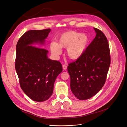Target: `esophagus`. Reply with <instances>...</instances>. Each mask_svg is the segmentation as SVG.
<instances>
[{"label": "esophagus", "mask_w": 127, "mask_h": 127, "mask_svg": "<svg viewBox=\"0 0 127 127\" xmlns=\"http://www.w3.org/2000/svg\"><path fill=\"white\" fill-rule=\"evenodd\" d=\"M63 70H66V69H67V66L66 65H63Z\"/></svg>", "instance_id": "34e87169"}]
</instances>
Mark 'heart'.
I'll list each match as a JSON object with an SVG mask.
<instances>
[{
	"instance_id": "obj_1",
	"label": "heart",
	"mask_w": 127,
	"mask_h": 127,
	"mask_svg": "<svg viewBox=\"0 0 127 127\" xmlns=\"http://www.w3.org/2000/svg\"><path fill=\"white\" fill-rule=\"evenodd\" d=\"M89 40L86 34L68 31L62 33L58 37L57 42H51L50 49L52 54L58 58L62 53L61 49L66 48V54L68 58L71 60H77L84 54Z\"/></svg>"
}]
</instances>
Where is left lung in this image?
Wrapping results in <instances>:
<instances>
[{"mask_svg": "<svg viewBox=\"0 0 127 127\" xmlns=\"http://www.w3.org/2000/svg\"><path fill=\"white\" fill-rule=\"evenodd\" d=\"M96 35L83 56L69 64L70 89L79 100H87L95 95L105 84L110 64L109 44L105 35L94 28Z\"/></svg>", "mask_w": 127, "mask_h": 127, "instance_id": "1", "label": "left lung"}]
</instances>
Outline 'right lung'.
Here are the masks:
<instances>
[{
	"label": "right lung",
	"mask_w": 127,
	"mask_h": 127,
	"mask_svg": "<svg viewBox=\"0 0 127 127\" xmlns=\"http://www.w3.org/2000/svg\"><path fill=\"white\" fill-rule=\"evenodd\" d=\"M51 29L25 32L16 46L15 68L21 89L32 100L43 102L52 95L55 80L62 71L60 62L49 59L48 51L33 46L45 44Z\"/></svg>",
	"instance_id": "add662e5"
}]
</instances>
